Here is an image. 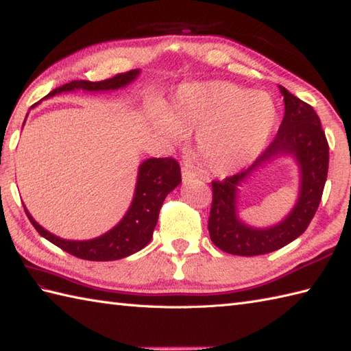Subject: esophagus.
<instances>
[{
	"label": "esophagus",
	"instance_id": "1",
	"mask_svg": "<svg viewBox=\"0 0 351 351\" xmlns=\"http://www.w3.org/2000/svg\"><path fill=\"white\" fill-rule=\"evenodd\" d=\"M193 180H196V173L195 171H193L190 167H182V182L185 184V182H190V181H193Z\"/></svg>",
	"mask_w": 351,
	"mask_h": 351
}]
</instances>
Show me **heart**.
I'll use <instances>...</instances> for the list:
<instances>
[{
  "label": "heart",
  "instance_id": "heart-1",
  "mask_svg": "<svg viewBox=\"0 0 351 351\" xmlns=\"http://www.w3.org/2000/svg\"><path fill=\"white\" fill-rule=\"evenodd\" d=\"M276 123V106L264 92L228 81L182 86L170 113L154 117L156 132L169 145H181L196 132V155L214 175L247 166L264 151Z\"/></svg>",
  "mask_w": 351,
  "mask_h": 351
}]
</instances>
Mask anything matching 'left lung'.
<instances>
[{"label":"left lung","mask_w":351,"mask_h":351,"mask_svg":"<svg viewBox=\"0 0 351 351\" xmlns=\"http://www.w3.org/2000/svg\"><path fill=\"white\" fill-rule=\"evenodd\" d=\"M285 102V116L279 131L252 166L213 181V204L208 220L211 241L223 252L238 256L265 255L294 241L308 229L322 202L327 170L329 143L315 110L279 86ZM280 154H293L301 167V193L295 210L279 226L255 230L244 226L236 215V191L252 171Z\"/></svg>","instance_id":"obj_1"}]
</instances>
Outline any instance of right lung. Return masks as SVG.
Instances as JSON below:
<instances>
[{
	"label": "right lung",
	"mask_w": 351,
	"mask_h": 351,
	"mask_svg": "<svg viewBox=\"0 0 351 351\" xmlns=\"http://www.w3.org/2000/svg\"><path fill=\"white\" fill-rule=\"evenodd\" d=\"M140 69L117 73L113 78L102 81L73 80L60 87L54 88L45 98L62 92H72L81 88L86 92H106L125 87L132 80H136ZM25 122V121H24ZM181 167L175 158H149L140 164L136 193L128 213L119 225L98 238L87 241H71L58 238L48 232L37 223L27 208L24 206L27 217L34 229L48 241L57 247L71 253V255L87 261H114L130 256L141 250L149 244L154 234L158 214L164 199L175 187L181 184Z\"/></svg>",
	"instance_id": "1"
}]
</instances>
